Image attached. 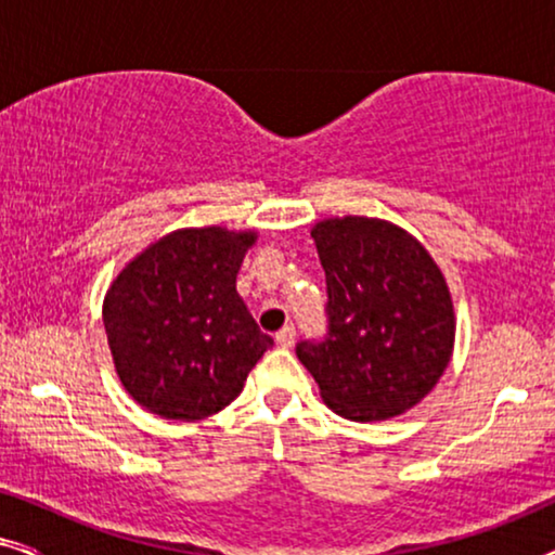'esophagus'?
Here are the masks:
<instances>
[{"label":"esophagus","mask_w":555,"mask_h":555,"mask_svg":"<svg viewBox=\"0 0 555 555\" xmlns=\"http://www.w3.org/2000/svg\"><path fill=\"white\" fill-rule=\"evenodd\" d=\"M293 340H295V328H293V325H285V328H280L275 333V344L280 348H291Z\"/></svg>","instance_id":"esophagus-1"}]
</instances>
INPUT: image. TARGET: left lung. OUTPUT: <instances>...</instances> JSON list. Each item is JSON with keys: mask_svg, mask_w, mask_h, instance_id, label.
<instances>
[{"mask_svg": "<svg viewBox=\"0 0 555 555\" xmlns=\"http://www.w3.org/2000/svg\"><path fill=\"white\" fill-rule=\"evenodd\" d=\"M310 237L325 270L331 331L298 344L321 399L351 422L420 404L454 351L450 285L414 234L378 217H328Z\"/></svg>", "mask_w": 555, "mask_h": 555, "instance_id": "obj_1", "label": "left lung"}]
</instances>
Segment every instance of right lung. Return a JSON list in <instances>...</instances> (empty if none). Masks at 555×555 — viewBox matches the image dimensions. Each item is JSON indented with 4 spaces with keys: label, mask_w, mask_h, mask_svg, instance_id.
I'll use <instances>...</instances> for the list:
<instances>
[{
    "label": "right lung",
    "mask_w": 555,
    "mask_h": 555,
    "mask_svg": "<svg viewBox=\"0 0 555 555\" xmlns=\"http://www.w3.org/2000/svg\"><path fill=\"white\" fill-rule=\"evenodd\" d=\"M255 242V230L184 227L113 278L105 336L120 384L146 412L181 422L222 412L272 346L237 293Z\"/></svg>",
    "instance_id": "1"
}]
</instances>
